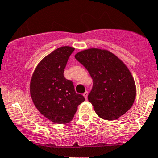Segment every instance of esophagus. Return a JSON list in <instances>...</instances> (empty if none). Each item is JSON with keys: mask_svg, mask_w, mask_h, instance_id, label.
<instances>
[{"mask_svg": "<svg viewBox=\"0 0 158 158\" xmlns=\"http://www.w3.org/2000/svg\"><path fill=\"white\" fill-rule=\"evenodd\" d=\"M88 92H87V91H86V92H84V93H83V96H84V98H85V99H87V97H88Z\"/></svg>", "mask_w": 158, "mask_h": 158, "instance_id": "obj_1", "label": "esophagus"}]
</instances>
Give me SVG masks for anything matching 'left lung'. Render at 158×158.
Listing matches in <instances>:
<instances>
[{
  "mask_svg": "<svg viewBox=\"0 0 158 158\" xmlns=\"http://www.w3.org/2000/svg\"><path fill=\"white\" fill-rule=\"evenodd\" d=\"M75 58L93 81L88 100L96 114L108 120H116L125 114L136 96L135 81L126 65L114 54L98 49L80 52Z\"/></svg>",
  "mask_w": 158,
  "mask_h": 158,
  "instance_id": "1",
  "label": "left lung"
}]
</instances>
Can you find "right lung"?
<instances>
[{
	"instance_id": "obj_1",
	"label": "right lung",
	"mask_w": 158,
	"mask_h": 158,
	"mask_svg": "<svg viewBox=\"0 0 158 158\" xmlns=\"http://www.w3.org/2000/svg\"><path fill=\"white\" fill-rule=\"evenodd\" d=\"M75 49L62 46L44 57L38 65L30 82V94L36 108L56 123H67L78 105L85 101L75 92L73 83L64 77V69Z\"/></svg>"
}]
</instances>
